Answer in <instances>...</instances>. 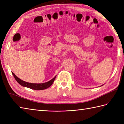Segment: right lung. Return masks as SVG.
<instances>
[{
	"label": "right lung",
	"mask_w": 124,
	"mask_h": 124,
	"mask_svg": "<svg viewBox=\"0 0 124 124\" xmlns=\"http://www.w3.org/2000/svg\"><path fill=\"white\" fill-rule=\"evenodd\" d=\"M12 75H13L14 78L16 79V82H18L19 84H20L21 86L27 87V88H30L33 90H44L49 88V86L52 85L56 78V76H55L54 78L52 79H51L50 81L47 82H46V83H31L23 81V80H21V79L18 78V77L16 76V75L14 74L13 72H12Z\"/></svg>",
	"instance_id": "1"
}]
</instances>
